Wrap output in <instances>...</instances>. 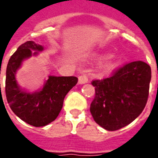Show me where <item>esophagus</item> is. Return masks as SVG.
Returning a JSON list of instances; mask_svg holds the SVG:
<instances>
[{
    "mask_svg": "<svg viewBox=\"0 0 158 158\" xmlns=\"http://www.w3.org/2000/svg\"><path fill=\"white\" fill-rule=\"evenodd\" d=\"M88 82V77L85 75H81L78 77V84L80 85H83V84H85Z\"/></svg>",
    "mask_w": 158,
    "mask_h": 158,
    "instance_id": "esophagus-1",
    "label": "esophagus"
}]
</instances>
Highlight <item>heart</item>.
<instances>
[{
	"label": "heart",
	"mask_w": 158,
	"mask_h": 158,
	"mask_svg": "<svg viewBox=\"0 0 158 158\" xmlns=\"http://www.w3.org/2000/svg\"><path fill=\"white\" fill-rule=\"evenodd\" d=\"M111 54L106 53V54H102L98 56V61L102 62L104 60L107 59L111 56ZM121 62L120 60L117 59V58H112V59L107 60V62L102 65L100 68V73L103 75H108L111 73H113L115 70H116L118 67L120 66Z\"/></svg>",
	"instance_id": "obj_1"
}]
</instances>
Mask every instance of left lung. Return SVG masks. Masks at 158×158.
Instances as JSON below:
<instances>
[{
	"label": "left lung",
	"instance_id": "obj_1",
	"mask_svg": "<svg viewBox=\"0 0 158 158\" xmlns=\"http://www.w3.org/2000/svg\"><path fill=\"white\" fill-rule=\"evenodd\" d=\"M151 69L135 61L117 69L111 77L95 80L93 119L107 131H116L133 122L144 109L149 96Z\"/></svg>",
	"mask_w": 158,
	"mask_h": 158
}]
</instances>
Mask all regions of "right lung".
<instances>
[{
	"label": "right lung",
	"instance_id": "obj_1",
	"mask_svg": "<svg viewBox=\"0 0 158 158\" xmlns=\"http://www.w3.org/2000/svg\"><path fill=\"white\" fill-rule=\"evenodd\" d=\"M43 49L33 41L19 46L8 61L5 79L7 101L12 111L20 119L36 127L46 126L58 117L65 96L77 83L76 77L49 76L38 91L29 93L21 89L16 81V72L24 60L32 55L37 56Z\"/></svg>",
	"mask_w": 158,
	"mask_h": 158
}]
</instances>
